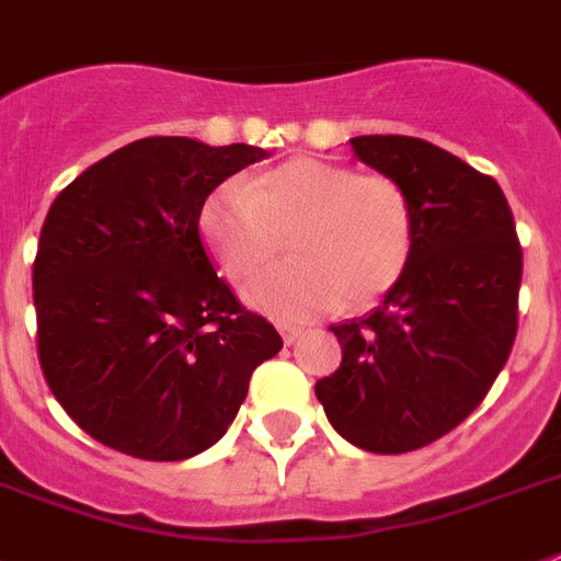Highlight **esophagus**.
Returning <instances> with one entry per match:
<instances>
[{
  "label": "esophagus",
  "instance_id": "1",
  "mask_svg": "<svg viewBox=\"0 0 561 561\" xmlns=\"http://www.w3.org/2000/svg\"><path fill=\"white\" fill-rule=\"evenodd\" d=\"M277 332H280V337H284V344H295L300 335L298 327H289V323H277Z\"/></svg>",
  "mask_w": 561,
  "mask_h": 561
}]
</instances>
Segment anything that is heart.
Segmentation results:
<instances>
[{
    "label": "heart",
    "instance_id": "1",
    "mask_svg": "<svg viewBox=\"0 0 561 561\" xmlns=\"http://www.w3.org/2000/svg\"><path fill=\"white\" fill-rule=\"evenodd\" d=\"M201 231L234 286L252 284L289 240L295 261L261 277L247 298L277 321H309L337 300L369 307L401 280L415 211L392 178L295 157L247 183H220L203 203Z\"/></svg>",
    "mask_w": 561,
    "mask_h": 561
}]
</instances>
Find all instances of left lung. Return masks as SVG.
I'll use <instances>...</instances> for the list:
<instances>
[{"label": "left lung", "mask_w": 561, "mask_h": 561, "mask_svg": "<svg viewBox=\"0 0 561 561\" xmlns=\"http://www.w3.org/2000/svg\"><path fill=\"white\" fill-rule=\"evenodd\" d=\"M355 157L407 188L410 266L364 318L332 323L341 367L314 383L332 427L369 453H410L481 404L519 327L522 247L499 183L419 137L367 134Z\"/></svg>", "instance_id": "8db88e82"}]
</instances>
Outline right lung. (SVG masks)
Wrapping results in <instances>:
<instances>
[{
    "instance_id": "add662e5",
    "label": "right lung",
    "mask_w": 561,
    "mask_h": 561,
    "mask_svg": "<svg viewBox=\"0 0 561 561\" xmlns=\"http://www.w3.org/2000/svg\"><path fill=\"white\" fill-rule=\"evenodd\" d=\"M263 148L146 137L85 169L50 203L34 261L39 364L88 436L180 461L220 442L254 367L280 353L201 240V208Z\"/></svg>"
}]
</instances>
